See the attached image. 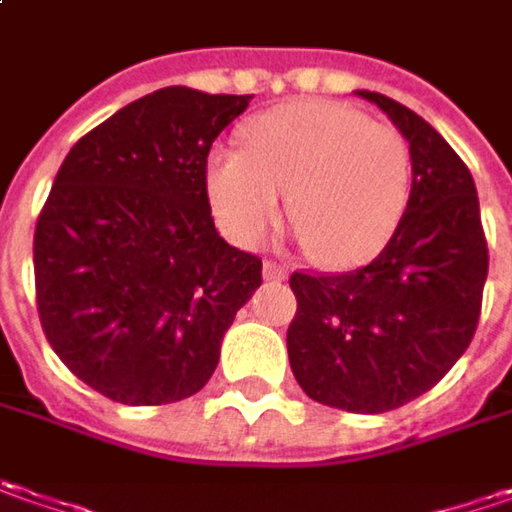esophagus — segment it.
Instances as JSON below:
<instances>
[{
    "label": "esophagus",
    "mask_w": 512,
    "mask_h": 512,
    "mask_svg": "<svg viewBox=\"0 0 512 512\" xmlns=\"http://www.w3.org/2000/svg\"><path fill=\"white\" fill-rule=\"evenodd\" d=\"M263 277H266V280H283V277H286V269H283L280 263H274V260H266V263H263Z\"/></svg>",
    "instance_id": "esophagus-1"
}]
</instances>
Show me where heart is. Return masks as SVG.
<instances>
[{"label":"heart","mask_w":512,"mask_h":512,"mask_svg":"<svg viewBox=\"0 0 512 512\" xmlns=\"http://www.w3.org/2000/svg\"><path fill=\"white\" fill-rule=\"evenodd\" d=\"M411 144L337 101H294L252 118L243 150L215 147L206 192L221 229L255 249L289 218L326 266H357L397 232L411 198Z\"/></svg>","instance_id":"obj_1"}]
</instances>
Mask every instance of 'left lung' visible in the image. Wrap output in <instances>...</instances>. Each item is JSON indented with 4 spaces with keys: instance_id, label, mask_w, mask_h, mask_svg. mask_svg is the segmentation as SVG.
<instances>
[{
    "instance_id": "left-lung-1",
    "label": "left lung",
    "mask_w": 512,
    "mask_h": 512,
    "mask_svg": "<svg viewBox=\"0 0 512 512\" xmlns=\"http://www.w3.org/2000/svg\"><path fill=\"white\" fill-rule=\"evenodd\" d=\"M374 101L411 144L414 184L397 232L354 272H294L286 331L294 379L314 402L382 414L431 391L465 354L482 314L487 240L465 161L394 98Z\"/></svg>"
}]
</instances>
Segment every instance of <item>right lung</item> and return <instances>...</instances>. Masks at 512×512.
I'll return each instance as SVG.
<instances>
[{"label": "right lung", "instance_id": "right-lung-1", "mask_svg": "<svg viewBox=\"0 0 512 512\" xmlns=\"http://www.w3.org/2000/svg\"><path fill=\"white\" fill-rule=\"evenodd\" d=\"M252 96L164 87L81 135L33 235L36 309L76 377L121 405L198 394L263 283L212 221L206 158Z\"/></svg>", "mask_w": 512, "mask_h": 512}]
</instances>
